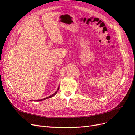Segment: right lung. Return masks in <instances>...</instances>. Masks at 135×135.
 Returning <instances> with one entry per match:
<instances>
[{
	"instance_id": "1",
	"label": "right lung",
	"mask_w": 135,
	"mask_h": 135,
	"mask_svg": "<svg viewBox=\"0 0 135 135\" xmlns=\"http://www.w3.org/2000/svg\"><path fill=\"white\" fill-rule=\"evenodd\" d=\"M60 86H59V88H58V89H57V91L55 92V93H54V94H53L52 95H51V96H49V97H46V98H43V99H41V100H35L36 101H43V100H46V99H47V98H51V97H53L54 96H55L57 93V92H58V91H59V88Z\"/></svg>"
}]
</instances>
